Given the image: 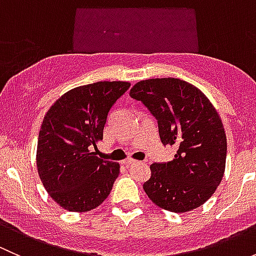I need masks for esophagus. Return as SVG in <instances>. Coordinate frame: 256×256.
<instances>
[{
  "mask_svg": "<svg viewBox=\"0 0 256 256\" xmlns=\"http://www.w3.org/2000/svg\"><path fill=\"white\" fill-rule=\"evenodd\" d=\"M122 164H125V166H132V164H138V161H135V160H132V158H128V160H125V161H122Z\"/></svg>",
  "mask_w": 256,
  "mask_h": 256,
  "instance_id": "esophagus-1",
  "label": "esophagus"
}]
</instances>
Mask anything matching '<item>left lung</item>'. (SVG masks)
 Here are the masks:
<instances>
[{
  "label": "left lung",
  "instance_id": "8db88e82",
  "mask_svg": "<svg viewBox=\"0 0 256 256\" xmlns=\"http://www.w3.org/2000/svg\"><path fill=\"white\" fill-rule=\"evenodd\" d=\"M130 96L142 102L158 121L161 141L178 147L167 164H152L144 190L157 207L186 213L204 204L226 171V136L210 100L177 78L136 82Z\"/></svg>",
  "mask_w": 256,
  "mask_h": 256
}]
</instances>
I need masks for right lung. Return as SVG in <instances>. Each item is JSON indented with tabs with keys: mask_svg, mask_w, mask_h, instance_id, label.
Masks as SVG:
<instances>
[{
	"mask_svg": "<svg viewBox=\"0 0 256 256\" xmlns=\"http://www.w3.org/2000/svg\"><path fill=\"white\" fill-rule=\"evenodd\" d=\"M128 88V82L76 86L46 114L38 135V174L52 200L66 210H92L112 192L120 164L99 158L90 148L102 140L108 112Z\"/></svg>",
	"mask_w": 256,
	"mask_h": 256,
	"instance_id": "1",
	"label": "right lung"
}]
</instances>
